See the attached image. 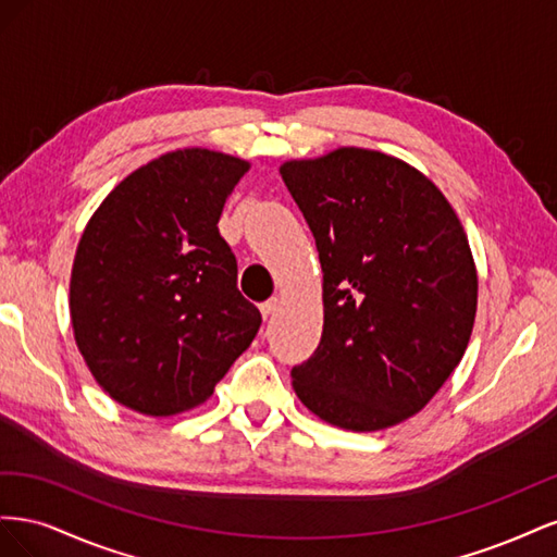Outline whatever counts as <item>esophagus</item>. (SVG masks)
<instances>
[{
	"mask_svg": "<svg viewBox=\"0 0 557 557\" xmlns=\"http://www.w3.org/2000/svg\"><path fill=\"white\" fill-rule=\"evenodd\" d=\"M278 305H281L278 297H272V299L262 301V305H260V311H262V315H264V318H269V315H272V313L278 309Z\"/></svg>",
	"mask_w": 557,
	"mask_h": 557,
	"instance_id": "1",
	"label": "esophagus"
}]
</instances>
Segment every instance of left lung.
I'll return each mask as SVG.
<instances>
[{"label":"left lung","mask_w":557,"mask_h":557,"mask_svg":"<svg viewBox=\"0 0 557 557\" xmlns=\"http://www.w3.org/2000/svg\"><path fill=\"white\" fill-rule=\"evenodd\" d=\"M323 267L325 323L293 367L301 404L374 432L418 413L465 356L476 269L446 197L413 166L364 148L281 166Z\"/></svg>","instance_id":"obj_1"}]
</instances>
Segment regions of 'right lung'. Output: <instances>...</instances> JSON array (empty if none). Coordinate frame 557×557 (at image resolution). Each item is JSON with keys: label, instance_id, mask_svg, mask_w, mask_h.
<instances>
[{"label": "right lung", "instance_id": "add662e5", "mask_svg": "<svg viewBox=\"0 0 557 557\" xmlns=\"http://www.w3.org/2000/svg\"><path fill=\"white\" fill-rule=\"evenodd\" d=\"M248 162L183 148L129 174L78 242L70 309L83 360L104 391L146 416L213 395L262 315L237 288L218 232Z\"/></svg>", "mask_w": 557, "mask_h": 557}]
</instances>
